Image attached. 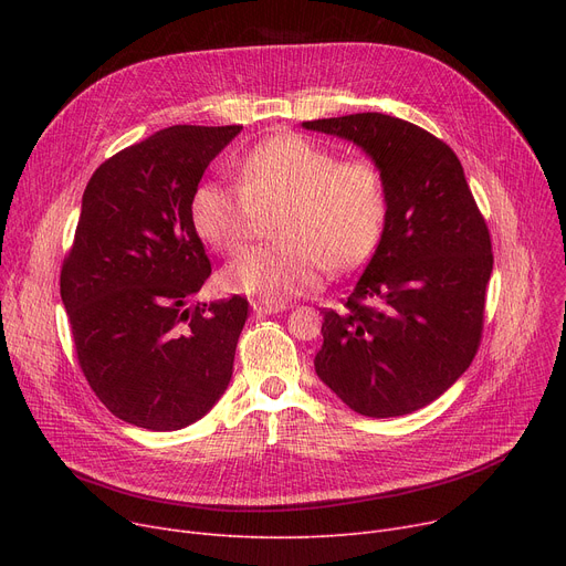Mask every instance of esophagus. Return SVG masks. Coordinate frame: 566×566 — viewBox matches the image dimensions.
<instances>
[{
	"instance_id": "1",
	"label": "esophagus",
	"mask_w": 566,
	"mask_h": 566,
	"mask_svg": "<svg viewBox=\"0 0 566 566\" xmlns=\"http://www.w3.org/2000/svg\"><path fill=\"white\" fill-rule=\"evenodd\" d=\"M252 310L259 314V316H271V314H277V312H284L286 305H273V303H252Z\"/></svg>"
}]
</instances>
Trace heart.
<instances>
[{
    "label": "heart",
    "mask_w": 566,
    "mask_h": 566,
    "mask_svg": "<svg viewBox=\"0 0 566 566\" xmlns=\"http://www.w3.org/2000/svg\"><path fill=\"white\" fill-rule=\"evenodd\" d=\"M390 197L380 167L346 158L303 135H273L238 163V186L201 184L192 222L218 252L238 254L275 218L280 245L245 252L227 265L222 282L233 293L282 305L314 291L323 265L346 273L378 248Z\"/></svg>",
    "instance_id": "b5f03b06"
}]
</instances>
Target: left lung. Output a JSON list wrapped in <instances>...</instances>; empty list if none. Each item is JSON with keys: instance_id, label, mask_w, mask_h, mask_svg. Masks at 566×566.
I'll return each mask as SVG.
<instances>
[{"instance_id": "left-lung-1", "label": "left lung", "mask_w": 566, "mask_h": 566, "mask_svg": "<svg viewBox=\"0 0 566 566\" xmlns=\"http://www.w3.org/2000/svg\"><path fill=\"white\" fill-rule=\"evenodd\" d=\"M358 144L380 167L390 211L344 312H323L318 378L355 412L420 410L470 367L493 271L489 227L452 148L380 112L305 122Z\"/></svg>"}]
</instances>
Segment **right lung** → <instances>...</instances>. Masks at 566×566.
<instances>
[{"label":"right lung","mask_w":566,"mask_h":566,"mask_svg":"<svg viewBox=\"0 0 566 566\" xmlns=\"http://www.w3.org/2000/svg\"><path fill=\"white\" fill-rule=\"evenodd\" d=\"M243 126H171L88 178L62 265L77 363L118 420L184 429L216 406L233 371L248 301L190 303L211 275L192 222L206 167Z\"/></svg>","instance_id":"1"}]
</instances>
